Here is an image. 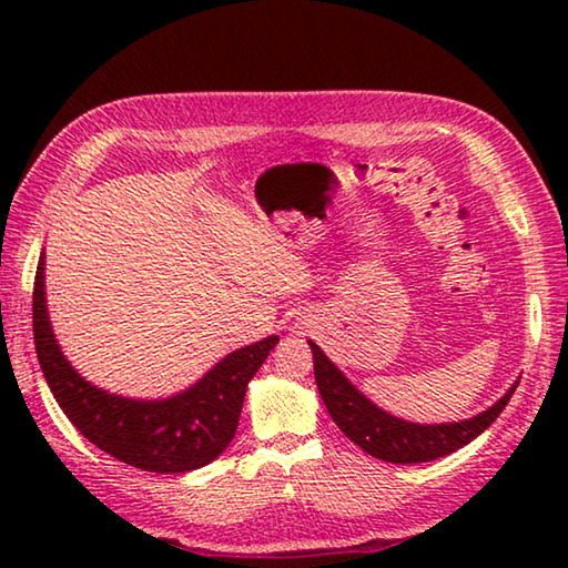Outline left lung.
Returning a JSON list of instances; mask_svg holds the SVG:
<instances>
[{"label":"left lung","mask_w":568,"mask_h":568,"mask_svg":"<svg viewBox=\"0 0 568 568\" xmlns=\"http://www.w3.org/2000/svg\"><path fill=\"white\" fill-rule=\"evenodd\" d=\"M313 365H315V383H318L321 398L328 408L331 418L335 420L345 436L355 446H361L365 454L388 464H426L440 456L454 454L464 448L476 436L491 426L501 416L506 403L511 400L516 386L506 396L494 403L491 408L478 413V416L460 420V423H440V426H420V423L400 420L390 413L381 410L378 406L355 390L348 378L325 358L318 345L311 343Z\"/></svg>","instance_id":"8db88e82"}]
</instances>
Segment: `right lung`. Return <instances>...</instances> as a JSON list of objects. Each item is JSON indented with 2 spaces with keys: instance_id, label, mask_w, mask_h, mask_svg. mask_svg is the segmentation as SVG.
<instances>
[{
  "instance_id": "obj_1",
  "label": "right lung",
  "mask_w": 568,
  "mask_h": 568,
  "mask_svg": "<svg viewBox=\"0 0 568 568\" xmlns=\"http://www.w3.org/2000/svg\"><path fill=\"white\" fill-rule=\"evenodd\" d=\"M44 255L32 293L34 348L52 396L72 426L104 454L150 474L207 466L235 438L245 388L275 348L277 335L220 361L203 381L165 400H132L90 386L54 341L44 305Z\"/></svg>"
}]
</instances>
